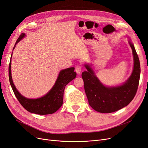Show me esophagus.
I'll return each instance as SVG.
<instances>
[{"instance_id": "1", "label": "esophagus", "mask_w": 148, "mask_h": 148, "mask_svg": "<svg viewBox=\"0 0 148 148\" xmlns=\"http://www.w3.org/2000/svg\"><path fill=\"white\" fill-rule=\"evenodd\" d=\"M75 71L77 73L79 74L82 71V66L81 65H77L75 68Z\"/></svg>"}]
</instances>
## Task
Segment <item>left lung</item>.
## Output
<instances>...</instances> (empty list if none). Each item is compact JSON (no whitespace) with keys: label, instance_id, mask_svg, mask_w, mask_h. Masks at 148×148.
<instances>
[{"label":"left lung","instance_id":"1","mask_svg":"<svg viewBox=\"0 0 148 148\" xmlns=\"http://www.w3.org/2000/svg\"><path fill=\"white\" fill-rule=\"evenodd\" d=\"M132 47L134 66L131 77L123 84L117 87L104 86L94 73L88 65L87 71L82 73L84 91L89 104L101 113H111L128 105L136 95L140 82V63L133 44L129 41Z\"/></svg>","mask_w":148,"mask_h":148}]
</instances>
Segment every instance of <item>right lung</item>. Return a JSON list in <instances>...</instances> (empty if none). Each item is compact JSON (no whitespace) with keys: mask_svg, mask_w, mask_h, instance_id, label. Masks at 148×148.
Here are the masks:
<instances>
[{"mask_svg":"<svg viewBox=\"0 0 148 148\" xmlns=\"http://www.w3.org/2000/svg\"><path fill=\"white\" fill-rule=\"evenodd\" d=\"M25 36V34L21 33L19 38L17 39L15 45ZM15 45L13 49H14ZM74 70V67H71L60 71L54 86L51 90L46 95L36 99H27L21 96L16 90L12 78L11 60H10L8 67V77L10 85L16 97L26 110L31 113L39 115H47L56 112L63 104L64 92L65 86L77 77V73Z\"/></svg>","mask_w":148,"mask_h":148,"instance_id":"right-lung-1","label":"right lung"}]
</instances>
